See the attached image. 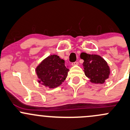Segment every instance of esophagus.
Returning a JSON list of instances; mask_svg holds the SVG:
<instances>
[{"mask_svg": "<svg viewBox=\"0 0 130 130\" xmlns=\"http://www.w3.org/2000/svg\"><path fill=\"white\" fill-rule=\"evenodd\" d=\"M78 62H77V61L73 62V63L71 64V65L73 66H76V65H78Z\"/></svg>", "mask_w": 130, "mask_h": 130, "instance_id": "esophagus-1", "label": "esophagus"}]
</instances>
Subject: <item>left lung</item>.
<instances>
[{
	"instance_id": "1",
	"label": "left lung",
	"mask_w": 130,
	"mask_h": 130,
	"mask_svg": "<svg viewBox=\"0 0 130 130\" xmlns=\"http://www.w3.org/2000/svg\"><path fill=\"white\" fill-rule=\"evenodd\" d=\"M80 57L83 59V63L85 74L95 84H103L109 78L110 74V67L106 60L97 54H88L82 52Z\"/></svg>"
}]
</instances>
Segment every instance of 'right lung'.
<instances>
[{
    "label": "right lung",
    "mask_w": 130,
    "mask_h": 130,
    "mask_svg": "<svg viewBox=\"0 0 130 130\" xmlns=\"http://www.w3.org/2000/svg\"><path fill=\"white\" fill-rule=\"evenodd\" d=\"M69 71L64 61L56 54L45 58L35 69L38 83L49 88L61 85L68 76Z\"/></svg>",
    "instance_id": "add662e5"
}]
</instances>
